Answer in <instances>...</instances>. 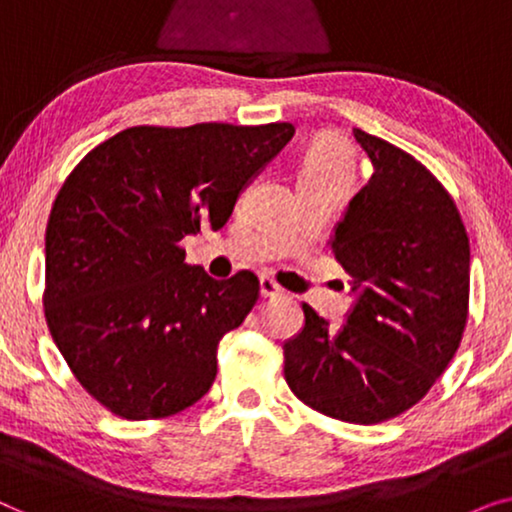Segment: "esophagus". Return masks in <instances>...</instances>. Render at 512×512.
Wrapping results in <instances>:
<instances>
[{
	"label": "esophagus",
	"mask_w": 512,
	"mask_h": 512,
	"mask_svg": "<svg viewBox=\"0 0 512 512\" xmlns=\"http://www.w3.org/2000/svg\"><path fill=\"white\" fill-rule=\"evenodd\" d=\"M258 289H261V298H277L284 293L282 286H279L275 279H270V277L258 279Z\"/></svg>",
	"instance_id": "esophagus-1"
}]
</instances>
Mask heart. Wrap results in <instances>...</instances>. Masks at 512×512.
Masks as SVG:
<instances>
[{
	"instance_id": "b5f03b06",
	"label": "heart",
	"mask_w": 512,
	"mask_h": 512,
	"mask_svg": "<svg viewBox=\"0 0 512 512\" xmlns=\"http://www.w3.org/2000/svg\"><path fill=\"white\" fill-rule=\"evenodd\" d=\"M356 158L345 142L335 137H321L307 149L300 163L298 181L349 188L354 181Z\"/></svg>"
}]
</instances>
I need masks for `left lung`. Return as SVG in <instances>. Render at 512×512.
<instances>
[{"label":"left lung","instance_id":"1","mask_svg":"<svg viewBox=\"0 0 512 512\" xmlns=\"http://www.w3.org/2000/svg\"><path fill=\"white\" fill-rule=\"evenodd\" d=\"M373 177L335 226L331 249L356 303L328 328L310 305L284 342V377L321 415L377 424L422 401L459 349L471 247L443 184L398 146L354 128Z\"/></svg>","mask_w":512,"mask_h":512}]
</instances>
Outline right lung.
Segmentation results:
<instances>
[{"mask_svg":"<svg viewBox=\"0 0 512 512\" xmlns=\"http://www.w3.org/2000/svg\"><path fill=\"white\" fill-rule=\"evenodd\" d=\"M291 123L135 125L62 184L46 228L44 307L81 387L123 419L177 415L216 377V347L258 300V277L212 279L181 240L219 230Z\"/></svg>","mask_w":512,"mask_h":512,"instance_id":"add662e5","label":"right lung"}]
</instances>
